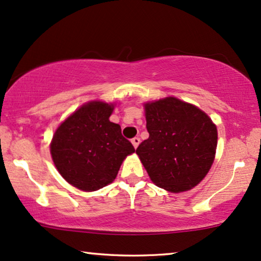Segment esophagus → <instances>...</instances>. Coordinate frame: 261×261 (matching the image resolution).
I'll use <instances>...</instances> for the list:
<instances>
[{"label":"esophagus","instance_id":"esophagus-1","mask_svg":"<svg viewBox=\"0 0 261 261\" xmlns=\"http://www.w3.org/2000/svg\"><path fill=\"white\" fill-rule=\"evenodd\" d=\"M132 143H133V146L135 147V148H138V146H139V143H140V138L139 137H135V138L132 139Z\"/></svg>","mask_w":261,"mask_h":261}]
</instances>
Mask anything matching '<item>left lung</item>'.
<instances>
[{
    "mask_svg": "<svg viewBox=\"0 0 261 261\" xmlns=\"http://www.w3.org/2000/svg\"><path fill=\"white\" fill-rule=\"evenodd\" d=\"M149 138L137 154L156 186L179 193L201 181L213 164L218 132L208 115L175 97L146 103Z\"/></svg>",
    "mask_w": 261,
    "mask_h": 261,
    "instance_id": "left-lung-1",
    "label": "left lung"
}]
</instances>
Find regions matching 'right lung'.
<instances>
[{
    "instance_id": "right-lung-1",
    "label": "right lung",
    "mask_w": 261,
    "mask_h": 261,
    "mask_svg": "<svg viewBox=\"0 0 261 261\" xmlns=\"http://www.w3.org/2000/svg\"><path fill=\"white\" fill-rule=\"evenodd\" d=\"M112 112L113 105L86 103L53 137V161L60 174L79 190L92 192L113 182L123 159L135 152L121 127L109 121Z\"/></svg>"
}]
</instances>
